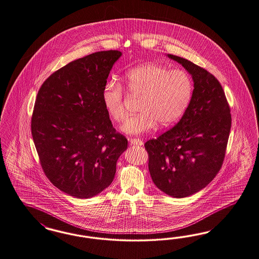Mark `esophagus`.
Here are the masks:
<instances>
[{
    "instance_id": "obj_1",
    "label": "esophagus",
    "mask_w": 259,
    "mask_h": 259,
    "mask_svg": "<svg viewBox=\"0 0 259 259\" xmlns=\"http://www.w3.org/2000/svg\"><path fill=\"white\" fill-rule=\"evenodd\" d=\"M129 143L134 145H143V142L141 139H137V138H130L129 139Z\"/></svg>"
}]
</instances>
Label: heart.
<instances>
[{
	"label": "heart",
	"mask_w": 259,
	"mask_h": 259,
	"mask_svg": "<svg viewBox=\"0 0 259 259\" xmlns=\"http://www.w3.org/2000/svg\"><path fill=\"white\" fill-rule=\"evenodd\" d=\"M128 93L141 98V113L126 119L121 129L130 135H140L152 130L157 123L168 126L186 113L192 99L194 84L188 71L147 63L126 71L123 76ZM102 102L109 116L116 122L127 116L123 87L109 81L102 91Z\"/></svg>",
	"instance_id": "b5f03b06"
}]
</instances>
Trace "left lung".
Wrapping results in <instances>:
<instances>
[{"instance_id": "1", "label": "left lung", "mask_w": 259, "mask_h": 259, "mask_svg": "<svg viewBox=\"0 0 259 259\" xmlns=\"http://www.w3.org/2000/svg\"><path fill=\"white\" fill-rule=\"evenodd\" d=\"M168 56L192 75L193 96L178 123L147 141L144 147L156 187L169 196L184 198L206 187L221 169L232 115L223 88L212 73L185 58Z\"/></svg>"}]
</instances>
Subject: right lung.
I'll return each instance as SVG.
<instances>
[{
	"instance_id": "1",
	"label": "right lung",
	"mask_w": 259,
	"mask_h": 259,
	"mask_svg": "<svg viewBox=\"0 0 259 259\" xmlns=\"http://www.w3.org/2000/svg\"><path fill=\"white\" fill-rule=\"evenodd\" d=\"M119 51L79 58L42 84L31 116L39 161L54 187L76 198L96 196L116 174L128 141L113 127L102 91Z\"/></svg>"
}]
</instances>
